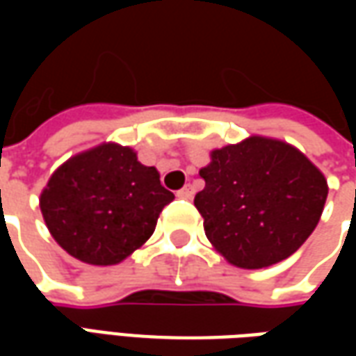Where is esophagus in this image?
Returning a JSON list of instances; mask_svg holds the SVG:
<instances>
[{
    "label": "esophagus",
    "instance_id": "34e87169",
    "mask_svg": "<svg viewBox=\"0 0 356 356\" xmlns=\"http://www.w3.org/2000/svg\"><path fill=\"white\" fill-rule=\"evenodd\" d=\"M193 194H194V188L191 185L183 186L181 191H177L179 198H185V200H191V198H193Z\"/></svg>",
    "mask_w": 356,
    "mask_h": 356
}]
</instances>
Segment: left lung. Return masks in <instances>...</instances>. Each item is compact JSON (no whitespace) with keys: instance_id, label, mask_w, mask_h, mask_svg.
I'll return each instance as SVG.
<instances>
[{"instance_id":"8db88e82","label":"left lung","mask_w":356,"mask_h":356,"mask_svg":"<svg viewBox=\"0 0 356 356\" xmlns=\"http://www.w3.org/2000/svg\"><path fill=\"white\" fill-rule=\"evenodd\" d=\"M194 206L219 254L242 268L290 257L318 223L328 196L321 171L282 140L250 137L211 152Z\"/></svg>"}]
</instances>
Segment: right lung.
<instances>
[{"label": "right lung", "instance_id": "1", "mask_svg": "<svg viewBox=\"0 0 356 356\" xmlns=\"http://www.w3.org/2000/svg\"><path fill=\"white\" fill-rule=\"evenodd\" d=\"M175 196L131 148L101 147L63 163L40 198L60 248L89 265H116L147 242Z\"/></svg>", "mask_w": 356, "mask_h": 356}]
</instances>
